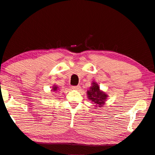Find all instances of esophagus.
Instances as JSON below:
<instances>
[{
	"mask_svg": "<svg viewBox=\"0 0 155 155\" xmlns=\"http://www.w3.org/2000/svg\"><path fill=\"white\" fill-rule=\"evenodd\" d=\"M72 90H79L81 89V86L79 85H77V86H73L72 87Z\"/></svg>",
	"mask_w": 155,
	"mask_h": 155,
	"instance_id": "1",
	"label": "esophagus"
}]
</instances>
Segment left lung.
<instances>
[{"label":"left lung","instance_id":"1","mask_svg":"<svg viewBox=\"0 0 155 155\" xmlns=\"http://www.w3.org/2000/svg\"><path fill=\"white\" fill-rule=\"evenodd\" d=\"M91 85H92L87 92V98L96 104V105L98 107H103L108 96L104 91L100 90V87L96 82H93Z\"/></svg>","mask_w":155,"mask_h":155}]
</instances>
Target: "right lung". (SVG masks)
<instances>
[{
    "label": "right lung",
    "mask_w": 155,
    "mask_h": 155,
    "mask_svg": "<svg viewBox=\"0 0 155 155\" xmlns=\"http://www.w3.org/2000/svg\"><path fill=\"white\" fill-rule=\"evenodd\" d=\"M57 89H58V87H57V86H56V85H54V86H53V87H52V91H56L57 90Z\"/></svg>",
    "instance_id": "right-lung-1"
}]
</instances>
